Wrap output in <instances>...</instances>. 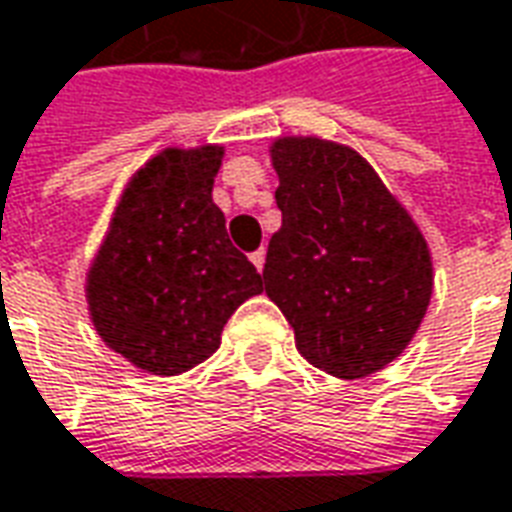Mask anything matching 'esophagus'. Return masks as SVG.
<instances>
[{
  "label": "esophagus",
  "instance_id": "esophagus-1",
  "mask_svg": "<svg viewBox=\"0 0 512 512\" xmlns=\"http://www.w3.org/2000/svg\"><path fill=\"white\" fill-rule=\"evenodd\" d=\"M249 260H252V266H255L257 271H263V263H266V249H257V252H252Z\"/></svg>",
  "mask_w": 512,
  "mask_h": 512
}]
</instances>
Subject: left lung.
<instances>
[{
    "instance_id": "obj_1",
    "label": "left lung",
    "mask_w": 512,
    "mask_h": 512,
    "mask_svg": "<svg viewBox=\"0 0 512 512\" xmlns=\"http://www.w3.org/2000/svg\"><path fill=\"white\" fill-rule=\"evenodd\" d=\"M282 227L266 252V296L299 354L334 378H365L406 351L433 293L428 241L354 147L277 136Z\"/></svg>"
}]
</instances>
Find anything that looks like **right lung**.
Wrapping results in <instances>:
<instances>
[{"label": "right lung", "mask_w": 512, "mask_h": 512, "mask_svg": "<svg viewBox=\"0 0 512 512\" xmlns=\"http://www.w3.org/2000/svg\"><path fill=\"white\" fill-rule=\"evenodd\" d=\"M224 145L164 147L120 191L84 296L95 332L150 376H180L222 343L224 323L263 293L213 202Z\"/></svg>", "instance_id": "right-lung-1"}]
</instances>
